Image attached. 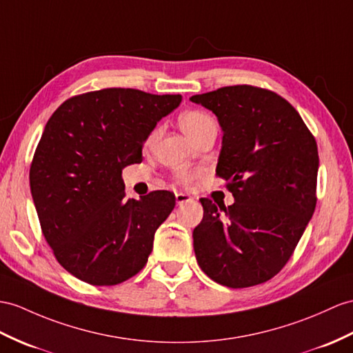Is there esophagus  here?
I'll return each mask as SVG.
<instances>
[{"mask_svg":"<svg viewBox=\"0 0 353 353\" xmlns=\"http://www.w3.org/2000/svg\"><path fill=\"white\" fill-rule=\"evenodd\" d=\"M175 197H176V203L178 205H183V203H187V202H192L193 201V197L190 194H187V193H176Z\"/></svg>","mask_w":353,"mask_h":353,"instance_id":"obj_1","label":"esophagus"}]
</instances>
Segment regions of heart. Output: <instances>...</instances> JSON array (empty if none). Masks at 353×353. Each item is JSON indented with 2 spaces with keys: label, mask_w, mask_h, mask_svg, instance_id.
I'll return each mask as SVG.
<instances>
[{
  "label": "heart",
  "mask_w": 353,
  "mask_h": 353,
  "mask_svg": "<svg viewBox=\"0 0 353 353\" xmlns=\"http://www.w3.org/2000/svg\"><path fill=\"white\" fill-rule=\"evenodd\" d=\"M179 125H181L183 132L190 137V139L194 142L199 139L202 134H205L206 132H211V130H217V121L214 119L210 114H206V112L202 110H187L184 114L179 117ZM159 128H156L147 139V145H150L157 139L159 136ZM199 175V172H194V170H178L175 174V179L178 184L181 185H190L194 178Z\"/></svg>",
  "instance_id": "obj_1"
}]
</instances>
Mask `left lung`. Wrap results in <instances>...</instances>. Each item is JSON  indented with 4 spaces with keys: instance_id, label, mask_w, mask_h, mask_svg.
<instances>
[{
    "instance_id": "8db88e82",
    "label": "left lung",
    "mask_w": 353,
    "mask_h": 353,
    "mask_svg": "<svg viewBox=\"0 0 353 353\" xmlns=\"http://www.w3.org/2000/svg\"><path fill=\"white\" fill-rule=\"evenodd\" d=\"M216 114L223 130L216 174L235 202L202 197L193 230L202 271L228 288H250L281 271L316 208L319 154L314 136L288 100L234 85L190 97Z\"/></svg>"
}]
</instances>
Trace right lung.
<instances>
[{
  "label": "right lung",
  "instance_id": "add662e5",
  "mask_svg": "<svg viewBox=\"0 0 353 353\" xmlns=\"http://www.w3.org/2000/svg\"><path fill=\"white\" fill-rule=\"evenodd\" d=\"M179 94L105 88L74 96L43 130L30 168L41 232L59 265L85 283L114 286L139 272L175 194L124 196L123 169L142 161V147Z\"/></svg>",
  "mask_w": 353,
  "mask_h": 353
}]
</instances>
